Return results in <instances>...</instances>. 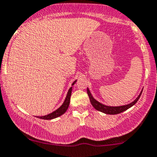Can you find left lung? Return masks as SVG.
<instances>
[{"label":"left lung","instance_id":"8db88e82","mask_svg":"<svg viewBox=\"0 0 157 157\" xmlns=\"http://www.w3.org/2000/svg\"><path fill=\"white\" fill-rule=\"evenodd\" d=\"M142 92V90L141 91V92H140V94H139V96L136 98V100H134L132 102H131V103L128 104V105H121V106H108L100 103V102H98L97 100H95V99L93 97L92 95H91L89 89L87 88V93L89 97L90 102H91V105H92L93 107L96 110H97V111H101V112L105 113L106 114H117V113H122L123 112V111H126L127 109H130L131 107H132L133 105H135L136 102L138 101V100L140 99V96H141Z\"/></svg>","mask_w":157,"mask_h":157}]
</instances>
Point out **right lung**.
<instances>
[{
	"label": "right lung",
	"instance_id": "right-lung-1",
	"mask_svg": "<svg viewBox=\"0 0 157 157\" xmlns=\"http://www.w3.org/2000/svg\"><path fill=\"white\" fill-rule=\"evenodd\" d=\"M76 81L77 80H75L71 86H74V84L76 82ZM71 91H72V87H71L69 89H68L67 95H66V99H65V101L59 109L55 110V111H53L52 113H48L47 115H45V116H42V117H37L40 119H43V120H52V119L57 118L58 117L61 116L62 114H63V113L67 111L68 106H69L70 98H71Z\"/></svg>",
	"mask_w": 157,
	"mask_h": 157
}]
</instances>
